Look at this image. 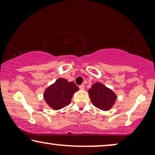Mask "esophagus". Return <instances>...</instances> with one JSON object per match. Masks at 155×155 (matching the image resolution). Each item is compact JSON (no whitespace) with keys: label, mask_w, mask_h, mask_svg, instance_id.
<instances>
[{"label":"esophagus","mask_w":155,"mask_h":155,"mask_svg":"<svg viewBox=\"0 0 155 155\" xmlns=\"http://www.w3.org/2000/svg\"><path fill=\"white\" fill-rule=\"evenodd\" d=\"M79 87H80V90H84V84H80V85L79 86Z\"/></svg>","instance_id":"1"}]
</instances>
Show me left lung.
I'll use <instances>...</instances> for the list:
<instances>
[{"label": "left lung", "mask_w": 155, "mask_h": 155, "mask_svg": "<svg viewBox=\"0 0 155 155\" xmlns=\"http://www.w3.org/2000/svg\"><path fill=\"white\" fill-rule=\"evenodd\" d=\"M88 93L93 105L99 109L108 111L115 103L116 95L99 82L93 84Z\"/></svg>", "instance_id": "1"}]
</instances>
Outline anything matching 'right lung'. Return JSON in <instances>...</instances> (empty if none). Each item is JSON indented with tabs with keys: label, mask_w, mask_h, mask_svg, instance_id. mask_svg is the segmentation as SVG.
<instances>
[{
	"label": "right lung",
	"mask_w": 155,
	"mask_h": 155,
	"mask_svg": "<svg viewBox=\"0 0 155 155\" xmlns=\"http://www.w3.org/2000/svg\"><path fill=\"white\" fill-rule=\"evenodd\" d=\"M79 90L73 82L59 78L44 92V99L50 107L58 110L69 105L74 93Z\"/></svg>",
	"instance_id": "1"
}]
</instances>
